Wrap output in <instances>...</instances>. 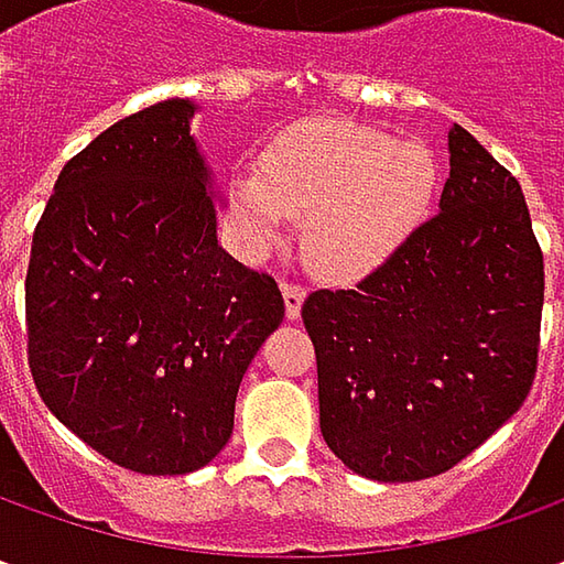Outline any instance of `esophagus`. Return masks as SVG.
Wrapping results in <instances>:
<instances>
[{"mask_svg": "<svg viewBox=\"0 0 564 564\" xmlns=\"http://www.w3.org/2000/svg\"><path fill=\"white\" fill-rule=\"evenodd\" d=\"M282 294H285V314H289V319H297L301 316V304L307 297V289L297 285V282H282Z\"/></svg>", "mask_w": 564, "mask_h": 564, "instance_id": "34e87169", "label": "esophagus"}]
</instances>
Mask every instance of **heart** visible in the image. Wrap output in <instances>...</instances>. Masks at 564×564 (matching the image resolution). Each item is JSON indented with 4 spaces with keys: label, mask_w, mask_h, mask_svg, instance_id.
Wrapping results in <instances>:
<instances>
[{
    "label": "heart",
    "mask_w": 564,
    "mask_h": 564,
    "mask_svg": "<svg viewBox=\"0 0 564 564\" xmlns=\"http://www.w3.org/2000/svg\"><path fill=\"white\" fill-rule=\"evenodd\" d=\"M433 187L436 165L421 143L311 121L270 143L257 169L235 172L228 219L248 253L282 245L292 219H307V260L336 282H355L414 235Z\"/></svg>",
    "instance_id": "obj_1"
}]
</instances>
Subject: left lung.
Wrapping results in <instances>:
<instances>
[{
  "instance_id": "obj_1",
  "label": "left lung",
  "mask_w": 564,
  "mask_h": 564,
  "mask_svg": "<svg viewBox=\"0 0 564 564\" xmlns=\"http://www.w3.org/2000/svg\"><path fill=\"white\" fill-rule=\"evenodd\" d=\"M440 213L358 289L304 307L319 430L360 477H436L524 404L536 377L543 250L518 178L462 124Z\"/></svg>"
}]
</instances>
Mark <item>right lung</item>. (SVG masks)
Here are the masks:
<instances>
[{
	"mask_svg": "<svg viewBox=\"0 0 564 564\" xmlns=\"http://www.w3.org/2000/svg\"><path fill=\"white\" fill-rule=\"evenodd\" d=\"M191 116V99H165L72 156L24 282L40 399L138 474H191L223 452L241 377L285 316L275 279L216 241Z\"/></svg>",
	"mask_w": 564,
	"mask_h": 564,
	"instance_id": "add662e5",
	"label": "right lung"
}]
</instances>
